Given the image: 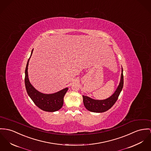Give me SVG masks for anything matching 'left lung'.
Here are the masks:
<instances>
[{
	"label": "left lung",
	"mask_w": 151,
	"mask_h": 151,
	"mask_svg": "<svg viewBox=\"0 0 151 151\" xmlns=\"http://www.w3.org/2000/svg\"><path fill=\"white\" fill-rule=\"evenodd\" d=\"M124 86L123 69L122 68V73L119 84L114 93L109 98L104 100L93 99L87 96L83 95V104L85 107L90 111L94 113H103L110 109L116 103L118 98L122 91Z\"/></svg>",
	"instance_id": "obj_1"
}]
</instances>
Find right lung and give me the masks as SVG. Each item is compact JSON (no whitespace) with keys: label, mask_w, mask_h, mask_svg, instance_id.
I'll use <instances>...</instances> for the list:
<instances>
[{"label":"right lung","mask_w":151,"mask_h":151,"mask_svg":"<svg viewBox=\"0 0 151 151\" xmlns=\"http://www.w3.org/2000/svg\"><path fill=\"white\" fill-rule=\"evenodd\" d=\"M32 50L31 55L29 58L25 70L24 83L27 94L33 101L35 104L40 109L48 112H54L60 109L64 103V96L68 91V88H64L57 93H44L37 90L32 85L28 78V65L29 60L33 53Z\"/></svg>","instance_id":"right-lung-1"}]
</instances>
